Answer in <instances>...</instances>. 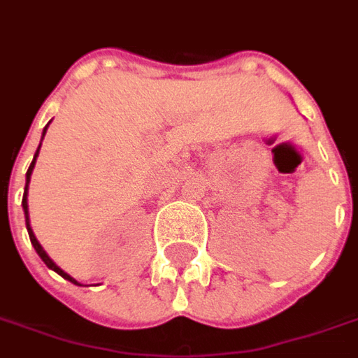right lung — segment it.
Returning a JSON list of instances; mask_svg holds the SVG:
<instances>
[{"label":"right lung","mask_w":358,"mask_h":358,"mask_svg":"<svg viewBox=\"0 0 358 358\" xmlns=\"http://www.w3.org/2000/svg\"><path fill=\"white\" fill-rule=\"evenodd\" d=\"M45 130H48V126H45V128H43V136H45ZM42 140H43V138H42ZM40 145H42V143H40ZM38 153H40V148L36 149L34 161H32V163H30V166H28V172H27V187H24V195H22V209H24V218H27V230H28V236H30V241H32V245H34L36 253H38V255H40V259H42L43 263L48 264V268L55 270V272H57L59 276H63V278H65V280H69V282H73V284L80 285V284H78V282H76V280H74L73 276H69V274H66L65 270H61V268H59V266H57V264H55V263H53V261H51L50 255H48V253H45V251H43V248H42V245H40V241L36 240L34 232H32V228H30V218H28L27 192H28V182H30V174H32V171H34V163H36V157H38Z\"/></svg>","instance_id":"add662e5"}]
</instances>
